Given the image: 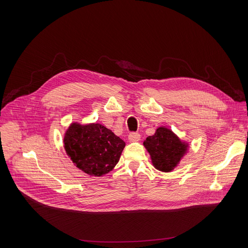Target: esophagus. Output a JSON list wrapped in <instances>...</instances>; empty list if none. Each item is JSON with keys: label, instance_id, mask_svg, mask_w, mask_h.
I'll list each match as a JSON object with an SVG mask.
<instances>
[{"label": "esophagus", "instance_id": "esophagus-1", "mask_svg": "<svg viewBox=\"0 0 248 248\" xmlns=\"http://www.w3.org/2000/svg\"><path fill=\"white\" fill-rule=\"evenodd\" d=\"M128 139L131 142H134V141H138L140 139V134L138 132H130L128 134Z\"/></svg>", "mask_w": 248, "mask_h": 248}]
</instances>
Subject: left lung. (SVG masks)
Here are the masks:
<instances>
[{
  "label": "left lung",
  "instance_id": "left-lung-1",
  "mask_svg": "<svg viewBox=\"0 0 248 248\" xmlns=\"http://www.w3.org/2000/svg\"><path fill=\"white\" fill-rule=\"evenodd\" d=\"M143 144L150 153L155 168L162 171H170L186 151V145L166 127H159L154 135L146 138Z\"/></svg>",
  "mask_w": 248,
  "mask_h": 248
}]
</instances>
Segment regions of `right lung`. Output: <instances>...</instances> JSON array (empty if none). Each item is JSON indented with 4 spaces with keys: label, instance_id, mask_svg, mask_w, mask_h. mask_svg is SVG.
Listing matches in <instances>:
<instances>
[{
    "label": "right lung",
    "instance_id": "add662e5",
    "mask_svg": "<svg viewBox=\"0 0 248 248\" xmlns=\"http://www.w3.org/2000/svg\"><path fill=\"white\" fill-rule=\"evenodd\" d=\"M64 149L84 172L100 176L108 173L120 160L124 141L100 124H73L65 132Z\"/></svg>",
    "mask_w": 248,
    "mask_h": 248
}]
</instances>
